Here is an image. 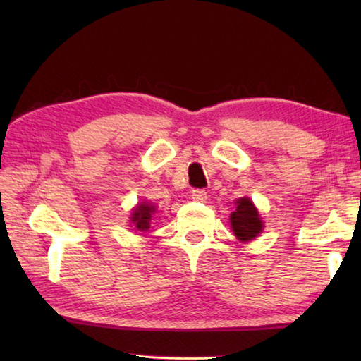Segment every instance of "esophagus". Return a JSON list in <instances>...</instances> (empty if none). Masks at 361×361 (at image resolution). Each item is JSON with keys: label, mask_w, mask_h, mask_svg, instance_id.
Wrapping results in <instances>:
<instances>
[{"label": "esophagus", "mask_w": 361, "mask_h": 361, "mask_svg": "<svg viewBox=\"0 0 361 361\" xmlns=\"http://www.w3.org/2000/svg\"><path fill=\"white\" fill-rule=\"evenodd\" d=\"M192 199L195 200V202H205L207 200V192L205 189H192Z\"/></svg>", "instance_id": "34e87169"}]
</instances>
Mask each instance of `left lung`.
<instances>
[{
  "instance_id": "left-lung-1",
  "label": "left lung",
  "mask_w": 361,
  "mask_h": 361,
  "mask_svg": "<svg viewBox=\"0 0 361 361\" xmlns=\"http://www.w3.org/2000/svg\"><path fill=\"white\" fill-rule=\"evenodd\" d=\"M237 209L231 215V226L239 240H252L262 231V221L255 209L253 202L247 197H242L235 202Z\"/></svg>"
}]
</instances>
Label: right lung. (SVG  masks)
<instances>
[{"label": "right lung", "mask_w": 361, "mask_h": 361, "mask_svg": "<svg viewBox=\"0 0 361 361\" xmlns=\"http://www.w3.org/2000/svg\"><path fill=\"white\" fill-rule=\"evenodd\" d=\"M152 212H154V207H151L148 204H140L137 209L133 210L132 223L135 224V228L138 231L149 229V221H151Z\"/></svg>", "instance_id": "add662e5"}]
</instances>
